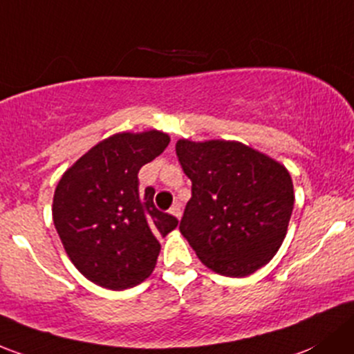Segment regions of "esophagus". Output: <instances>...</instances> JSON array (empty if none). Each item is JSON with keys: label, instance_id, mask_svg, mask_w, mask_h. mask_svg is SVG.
Listing matches in <instances>:
<instances>
[{"label": "esophagus", "instance_id": "34e87169", "mask_svg": "<svg viewBox=\"0 0 354 354\" xmlns=\"http://www.w3.org/2000/svg\"><path fill=\"white\" fill-rule=\"evenodd\" d=\"M169 214H171V215H174V217H176L178 221H180L181 215H183V210H181V203H180V202L174 203V205L169 208Z\"/></svg>", "mask_w": 354, "mask_h": 354}]
</instances>
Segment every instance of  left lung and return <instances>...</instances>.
<instances>
[{"mask_svg": "<svg viewBox=\"0 0 354 354\" xmlns=\"http://www.w3.org/2000/svg\"><path fill=\"white\" fill-rule=\"evenodd\" d=\"M176 156L192 180L180 232L200 261L234 278L270 263L295 202L288 169L237 140L180 139Z\"/></svg>", "mask_w": 354, "mask_h": 354, "instance_id": "1", "label": "left lung"}]
</instances>
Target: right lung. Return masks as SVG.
Instances as JSON below:
<instances>
[{
  "instance_id": "obj_1",
  "label": "right lung",
  "mask_w": 354,
  "mask_h": 354,
  "mask_svg": "<svg viewBox=\"0 0 354 354\" xmlns=\"http://www.w3.org/2000/svg\"><path fill=\"white\" fill-rule=\"evenodd\" d=\"M161 130L118 132L100 140L64 171L52 218L66 254L95 285L125 290L154 271L173 215L154 207V188L139 189V169L169 144Z\"/></svg>"
}]
</instances>
